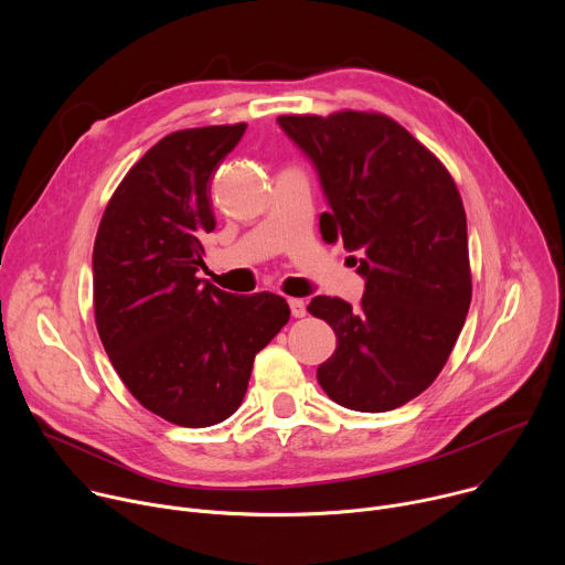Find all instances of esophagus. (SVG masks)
Instances as JSON below:
<instances>
[{"instance_id":"obj_1","label":"esophagus","mask_w":565,"mask_h":565,"mask_svg":"<svg viewBox=\"0 0 565 565\" xmlns=\"http://www.w3.org/2000/svg\"><path fill=\"white\" fill-rule=\"evenodd\" d=\"M290 303V312L292 317H303L308 310H306V301L303 299H288Z\"/></svg>"}]
</instances>
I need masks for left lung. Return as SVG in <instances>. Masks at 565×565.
Masks as SVG:
<instances>
[{
	"mask_svg": "<svg viewBox=\"0 0 565 565\" xmlns=\"http://www.w3.org/2000/svg\"><path fill=\"white\" fill-rule=\"evenodd\" d=\"M317 172L327 244L342 241L364 279L360 308L312 297L308 312L338 335L317 382L338 405L382 414L443 371L471 301L467 218L454 179L405 127L382 114L279 116Z\"/></svg>",
	"mask_w": 565,
	"mask_h": 565,
	"instance_id": "left-lung-1",
	"label": "left lung"
}]
</instances>
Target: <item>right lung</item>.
<instances>
[{
    "label": "right lung",
    "mask_w": 565,
    "mask_h": 565,
    "mask_svg": "<svg viewBox=\"0 0 565 565\" xmlns=\"http://www.w3.org/2000/svg\"><path fill=\"white\" fill-rule=\"evenodd\" d=\"M246 122L158 140L111 196L94 246L103 347L140 405L181 427H210L244 402L255 355L288 324L273 292L232 295L196 273L216 221L210 179Z\"/></svg>",
    "instance_id": "right-lung-1"
}]
</instances>
